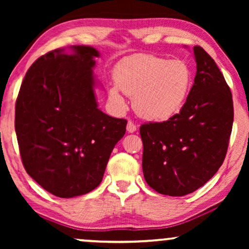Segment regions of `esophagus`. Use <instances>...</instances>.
I'll list each match as a JSON object with an SVG mask.
<instances>
[{"label": "esophagus", "mask_w": 249, "mask_h": 249, "mask_svg": "<svg viewBox=\"0 0 249 249\" xmlns=\"http://www.w3.org/2000/svg\"><path fill=\"white\" fill-rule=\"evenodd\" d=\"M136 130H137V127H136V124H134V122L128 121V124H127V131L130 132V134H132V132H135Z\"/></svg>", "instance_id": "1"}]
</instances>
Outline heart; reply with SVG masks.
I'll return each mask as SVG.
<instances>
[{"label":"heart","instance_id":"1","mask_svg":"<svg viewBox=\"0 0 249 249\" xmlns=\"http://www.w3.org/2000/svg\"><path fill=\"white\" fill-rule=\"evenodd\" d=\"M112 101L124 105L121 91L135 97V110L152 121H166L185 107L193 87V70L185 60H168L152 54H135L114 68Z\"/></svg>","mask_w":249,"mask_h":249}]
</instances>
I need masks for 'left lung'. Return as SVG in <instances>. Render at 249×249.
Wrapping results in <instances>:
<instances>
[{
	"mask_svg": "<svg viewBox=\"0 0 249 249\" xmlns=\"http://www.w3.org/2000/svg\"><path fill=\"white\" fill-rule=\"evenodd\" d=\"M193 50L197 71L185 107L168 121L141 125L144 178L163 195L205 185L222 165L232 130L230 88L204 49Z\"/></svg>",
	"mask_w": 249,
	"mask_h": 249,
	"instance_id": "8db88e82",
	"label": "left lung"
}]
</instances>
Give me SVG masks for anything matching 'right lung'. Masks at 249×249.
Masks as SVG:
<instances>
[{"label": "right lung", "instance_id": "add662e5", "mask_svg": "<svg viewBox=\"0 0 249 249\" xmlns=\"http://www.w3.org/2000/svg\"><path fill=\"white\" fill-rule=\"evenodd\" d=\"M40 56L27 71L16 103V134L26 171L47 192L71 198L103 179L127 121L98 108L93 69L100 52L73 45Z\"/></svg>", "mask_w": 249, "mask_h": 249}]
</instances>
